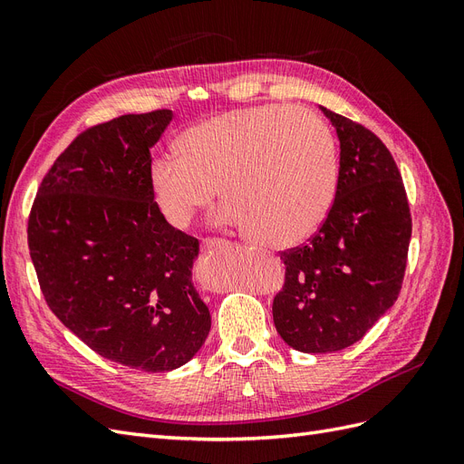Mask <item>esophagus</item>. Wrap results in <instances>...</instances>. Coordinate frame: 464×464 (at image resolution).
I'll return each mask as SVG.
<instances>
[{
    "mask_svg": "<svg viewBox=\"0 0 464 464\" xmlns=\"http://www.w3.org/2000/svg\"><path fill=\"white\" fill-rule=\"evenodd\" d=\"M224 244H227V242L218 240V237H207V240H203V244H201V249L203 251H213V249H218Z\"/></svg>",
    "mask_w": 464,
    "mask_h": 464,
    "instance_id": "obj_1",
    "label": "esophagus"
}]
</instances>
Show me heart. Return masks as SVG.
I'll list each match as a JSON object with an SVG mask.
<instances>
[{
	"label": "heart",
	"instance_id": "1",
	"mask_svg": "<svg viewBox=\"0 0 464 464\" xmlns=\"http://www.w3.org/2000/svg\"><path fill=\"white\" fill-rule=\"evenodd\" d=\"M176 154L150 162L149 184L164 218L186 228L213 203L220 220L251 240L290 247L327 218L336 193V152L329 125L312 110L263 104L191 125Z\"/></svg>",
	"mask_w": 464,
	"mask_h": 464
}]
</instances>
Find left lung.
Here are the masks:
<instances>
[{"mask_svg": "<svg viewBox=\"0 0 464 464\" xmlns=\"http://www.w3.org/2000/svg\"><path fill=\"white\" fill-rule=\"evenodd\" d=\"M321 110L341 141L334 201L305 246L280 251L285 286L273 300L278 334L307 354L358 343L397 302L412 234L402 178L382 139Z\"/></svg>", "mask_w": 464, "mask_h": 464, "instance_id": "left-lung-1", "label": "left lung"}]
</instances>
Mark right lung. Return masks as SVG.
Returning <instances> with one entry per match:
<instances>
[{
  "instance_id": "add662e5",
  "label": "right lung",
  "mask_w": 464,
  "mask_h": 464,
  "mask_svg": "<svg viewBox=\"0 0 464 464\" xmlns=\"http://www.w3.org/2000/svg\"><path fill=\"white\" fill-rule=\"evenodd\" d=\"M170 110L128 114L73 139L42 179L29 249L46 304L96 354L141 372L189 362L210 331L191 283L199 240L168 224L149 184Z\"/></svg>"
}]
</instances>
